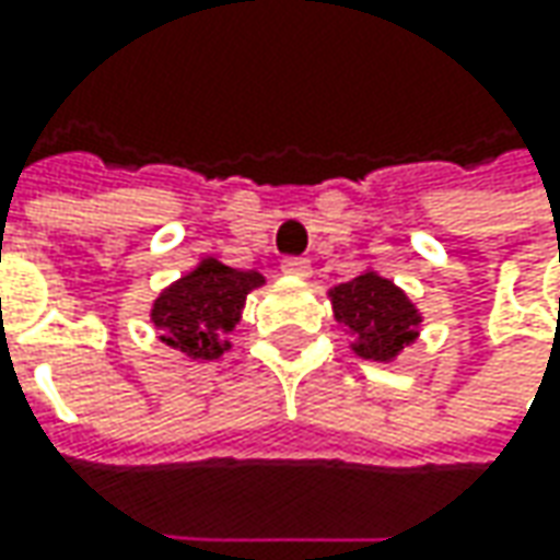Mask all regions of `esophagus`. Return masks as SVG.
<instances>
[{"mask_svg":"<svg viewBox=\"0 0 560 560\" xmlns=\"http://www.w3.org/2000/svg\"><path fill=\"white\" fill-rule=\"evenodd\" d=\"M283 273H292V277H312V265H308V258H295V255H290V258H283Z\"/></svg>","mask_w":560,"mask_h":560,"instance_id":"1","label":"esophagus"}]
</instances>
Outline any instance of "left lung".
I'll return each mask as SVG.
<instances>
[{
    "mask_svg": "<svg viewBox=\"0 0 560 560\" xmlns=\"http://www.w3.org/2000/svg\"><path fill=\"white\" fill-rule=\"evenodd\" d=\"M336 320L352 336L355 355L389 361L418 339L420 314L393 280L374 270L330 290Z\"/></svg>",
    "mask_w": 560,
    "mask_h": 560,
    "instance_id": "obj_1",
    "label": "left lung"
}]
</instances>
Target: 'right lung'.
<instances>
[{
  "label": "right lung",
  "instance_id": "1",
  "mask_svg": "<svg viewBox=\"0 0 560 560\" xmlns=\"http://www.w3.org/2000/svg\"><path fill=\"white\" fill-rule=\"evenodd\" d=\"M261 283L265 277L258 270L226 268L214 258H205L199 268L189 270L155 299L152 320L162 342L189 358H221L230 349L224 336L240 324L246 295Z\"/></svg>",
  "mask_w": 560,
  "mask_h": 560
}]
</instances>
